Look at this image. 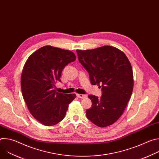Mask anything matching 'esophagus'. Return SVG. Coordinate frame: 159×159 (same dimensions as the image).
I'll return each instance as SVG.
<instances>
[{
	"label": "esophagus",
	"mask_w": 159,
	"mask_h": 159,
	"mask_svg": "<svg viewBox=\"0 0 159 159\" xmlns=\"http://www.w3.org/2000/svg\"><path fill=\"white\" fill-rule=\"evenodd\" d=\"M77 96L79 98H80V99H84L85 98H86V95H84V94H77Z\"/></svg>",
	"instance_id": "1"
}]
</instances>
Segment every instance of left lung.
<instances>
[{
    "label": "left lung",
    "instance_id": "left-lung-1",
    "mask_svg": "<svg viewBox=\"0 0 159 159\" xmlns=\"http://www.w3.org/2000/svg\"><path fill=\"white\" fill-rule=\"evenodd\" d=\"M79 61L89 73L90 82L101 88L100 98L89 95L92 106L87 118L99 127L115 123L122 115L131 98L133 75L125 54L111 46L89 50H77Z\"/></svg>",
    "mask_w": 159,
    "mask_h": 159
}]
</instances>
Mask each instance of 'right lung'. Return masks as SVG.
I'll return each instance as SVG.
<instances>
[{
  "label": "right lung",
  "mask_w": 159,
  "mask_h": 159,
  "mask_svg": "<svg viewBox=\"0 0 159 159\" xmlns=\"http://www.w3.org/2000/svg\"><path fill=\"white\" fill-rule=\"evenodd\" d=\"M76 59L69 51L52 46L40 48L28 58L22 72V94L33 116L45 126H53L65 116L75 94L53 89L64 67Z\"/></svg>",
  "instance_id": "add662e5"
}]
</instances>
